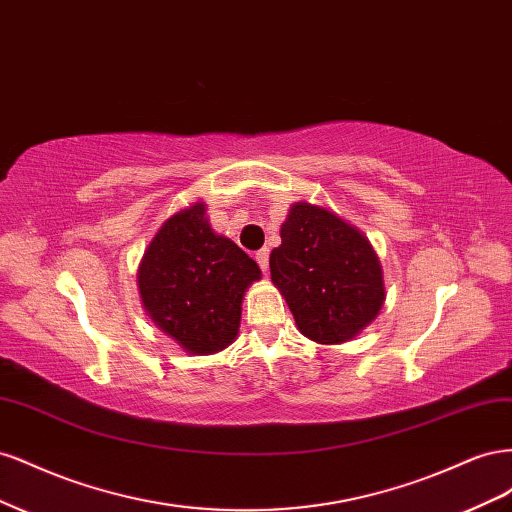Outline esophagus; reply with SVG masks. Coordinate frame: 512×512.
<instances>
[{"label": "esophagus", "instance_id": "obj_1", "mask_svg": "<svg viewBox=\"0 0 512 512\" xmlns=\"http://www.w3.org/2000/svg\"><path fill=\"white\" fill-rule=\"evenodd\" d=\"M256 262H258V267L267 273V269H269V250H267V247H262V250L256 252Z\"/></svg>", "mask_w": 512, "mask_h": 512}]
</instances>
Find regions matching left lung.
<instances>
[{
    "instance_id": "8db88e82",
    "label": "left lung",
    "mask_w": 512,
    "mask_h": 512,
    "mask_svg": "<svg viewBox=\"0 0 512 512\" xmlns=\"http://www.w3.org/2000/svg\"><path fill=\"white\" fill-rule=\"evenodd\" d=\"M269 267L299 331L318 344L348 342L384 303L382 269L369 241L309 203L292 205Z\"/></svg>"
}]
</instances>
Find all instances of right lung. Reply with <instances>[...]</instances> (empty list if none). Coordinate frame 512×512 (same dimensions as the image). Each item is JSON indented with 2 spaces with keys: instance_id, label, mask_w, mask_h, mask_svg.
Segmentation results:
<instances>
[{
  "instance_id": "obj_1",
  "label": "right lung",
  "mask_w": 512,
  "mask_h": 512,
  "mask_svg": "<svg viewBox=\"0 0 512 512\" xmlns=\"http://www.w3.org/2000/svg\"><path fill=\"white\" fill-rule=\"evenodd\" d=\"M260 277L237 243L215 235L205 205L183 209L158 230L138 269L143 305L192 354L224 350L239 333L241 301Z\"/></svg>"
}]
</instances>
